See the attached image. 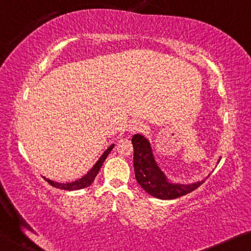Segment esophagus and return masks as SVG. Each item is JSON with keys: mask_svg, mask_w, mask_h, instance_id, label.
Listing matches in <instances>:
<instances>
[{"mask_svg": "<svg viewBox=\"0 0 251 251\" xmlns=\"http://www.w3.org/2000/svg\"><path fill=\"white\" fill-rule=\"evenodd\" d=\"M144 129V123L138 121V120H133L130 121L128 125V130L130 132H138V131H141Z\"/></svg>", "mask_w": 251, "mask_h": 251, "instance_id": "esophagus-1", "label": "esophagus"}]
</instances>
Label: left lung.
<instances>
[{"label":"left lung","mask_w":251,"mask_h":251,"mask_svg":"<svg viewBox=\"0 0 251 251\" xmlns=\"http://www.w3.org/2000/svg\"><path fill=\"white\" fill-rule=\"evenodd\" d=\"M133 167L139 185L153 198L174 200L196 190L204 180L195 183H174L161 171L153 156L150 141L140 133L133 134ZM218 159V163H219ZM210 176V175H209ZM207 176V177H209Z\"/></svg>","instance_id":"left-lung-1"}]
</instances>
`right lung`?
<instances>
[{
    "mask_svg": "<svg viewBox=\"0 0 251 251\" xmlns=\"http://www.w3.org/2000/svg\"><path fill=\"white\" fill-rule=\"evenodd\" d=\"M114 147V144H112L110 146L109 148H107L105 151L102 153V156L99 158V160L96 161L95 165L92 167L90 171H88L85 175L80 177V178L74 180V182H69V183H59V182H55V180H51L49 178H44L47 180V182L51 185V186L56 187V188H59V190H65V191H76V190H82V188H85L87 186H90V185L94 182L96 175L99 174V171L101 169L102 165L104 163V160L106 159V157L109 156V153L111 152V150L113 149Z\"/></svg>",
    "mask_w": 251,
    "mask_h": 251,
    "instance_id": "right-lung-1",
    "label": "right lung"
}]
</instances>
